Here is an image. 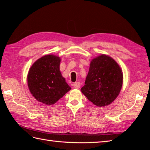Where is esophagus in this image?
<instances>
[{"mask_svg":"<svg viewBox=\"0 0 150 150\" xmlns=\"http://www.w3.org/2000/svg\"><path fill=\"white\" fill-rule=\"evenodd\" d=\"M73 88H75L76 89H79L81 87V83L79 82H75V83L73 84Z\"/></svg>","mask_w":150,"mask_h":150,"instance_id":"1","label":"esophagus"}]
</instances>
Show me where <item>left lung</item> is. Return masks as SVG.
<instances>
[{
	"instance_id": "1",
	"label": "left lung",
	"mask_w": 150,
	"mask_h": 150,
	"mask_svg": "<svg viewBox=\"0 0 150 150\" xmlns=\"http://www.w3.org/2000/svg\"><path fill=\"white\" fill-rule=\"evenodd\" d=\"M122 84L120 66L109 55L101 54L91 60L85 85L81 90L93 104L104 107L116 99Z\"/></svg>"
}]
</instances>
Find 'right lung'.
<instances>
[{"label": "right lung", "instance_id": "1", "mask_svg": "<svg viewBox=\"0 0 150 150\" xmlns=\"http://www.w3.org/2000/svg\"><path fill=\"white\" fill-rule=\"evenodd\" d=\"M60 57L53 54L44 55L35 62L28 73V86L36 100L53 105L71 88L60 71Z\"/></svg>", "mask_w": 150, "mask_h": 150}]
</instances>
